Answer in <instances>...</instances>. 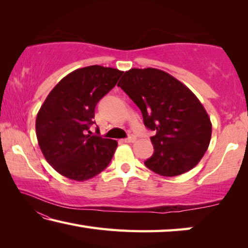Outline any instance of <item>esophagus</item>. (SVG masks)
Segmentation results:
<instances>
[{
    "instance_id": "obj_1",
    "label": "esophagus",
    "mask_w": 248,
    "mask_h": 248,
    "mask_svg": "<svg viewBox=\"0 0 248 248\" xmlns=\"http://www.w3.org/2000/svg\"><path fill=\"white\" fill-rule=\"evenodd\" d=\"M137 140L136 136H133V134H131V136H129V138H127V139H124V141L125 142V143H132V142H134Z\"/></svg>"
}]
</instances>
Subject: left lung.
<instances>
[{"label": "left lung", "instance_id": "1", "mask_svg": "<svg viewBox=\"0 0 248 248\" xmlns=\"http://www.w3.org/2000/svg\"><path fill=\"white\" fill-rule=\"evenodd\" d=\"M118 86L140 108L146 128L154 131V153L145 166L161 176L182 175L198 164L208 150L212 124L197 96L164 71H125Z\"/></svg>", "mask_w": 248, "mask_h": 248}]
</instances>
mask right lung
Listing matches in <instances>:
<instances>
[{"label":"right lung","instance_id":"1","mask_svg":"<svg viewBox=\"0 0 248 248\" xmlns=\"http://www.w3.org/2000/svg\"><path fill=\"white\" fill-rule=\"evenodd\" d=\"M123 73L102 65L78 69L62 78L41 105L36 118L37 140L45 158L59 174L84 182L110 163L118 143L92 136L90 127L95 124L96 105Z\"/></svg>","mask_w":248,"mask_h":248}]
</instances>
